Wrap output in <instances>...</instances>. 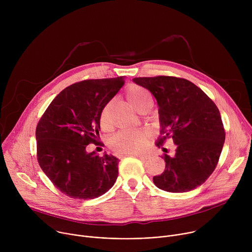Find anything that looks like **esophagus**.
Wrapping results in <instances>:
<instances>
[{
    "label": "esophagus",
    "mask_w": 252,
    "mask_h": 252,
    "mask_svg": "<svg viewBox=\"0 0 252 252\" xmlns=\"http://www.w3.org/2000/svg\"><path fill=\"white\" fill-rule=\"evenodd\" d=\"M128 156H132V157H135V158H142V159H147V158H149L148 155H145V154H137V153H135V154H130V155H128Z\"/></svg>",
    "instance_id": "34e87169"
}]
</instances>
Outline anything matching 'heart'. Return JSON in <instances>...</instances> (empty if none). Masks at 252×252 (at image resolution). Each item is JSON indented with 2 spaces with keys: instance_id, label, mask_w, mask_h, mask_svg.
Masks as SVG:
<instances>
[{
  "instance_id": "b5f03b06",
  "label": "heart",
  "mask_w": 252,
  "mask_h": 252,
  "mask_svg": "<svg viewBox=\"0 0 252 252\" xmlns=\"http://www.w3.org/2000/svg\"><path fill=\"white\" fill-rule=\"evenodd\" d=\"M126 98L127 102L138 113L149 110L152 105V96L150 93L137 85H129L126 90ZM111 103H106L100 113V125H109V114ZM148 132L143 129L124 130L117 133L111 140L112 149L120 155H130L140 151L146 145Z\"/></svg>"
}]
</instances>
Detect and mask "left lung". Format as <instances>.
I'll list each match as a JSON object with an SVG mask.
<instances>
[{
    "instance_id": "1",
    "label": "left lung",
    "mask_w": 252,
    "mask_h": 252,
    "mask_svg": "<svg viewBox=\"0 0 252 252\" xmlns=\"http://www.w3.org/2000/svg\"><path fill=\"white\" fill-rule=\"evenodd\" d=\"M132 81L149 90L158 101L160 135L156 146L161 148L167 138L176 146L173 156L164 155L165 169L154 176V184L176 193L201 186L217 167L225 140L218 106L186 79L158 76Z\"/></svg>"
}]
</instances>
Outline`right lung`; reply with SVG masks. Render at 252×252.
<instances>
[{
    "label": "right lung",
    "mask_w": 252,
    "mask_h": 252,
    "mask_svg": "<svg viewBox=\"0 0 252 252\" xmlns=\"http://www.w3.org/2000/svg\"><path fill=\"white\" fill-rule=\"evenodd\" d=\"M125 84V77L86 80L63 90L35 128L38 161L54 186L71 198L93 199L109 191L119 174V158L95 152L103 106Z\"/></svg>",
    "instance_id": "add662e5"
}]
</instances>
